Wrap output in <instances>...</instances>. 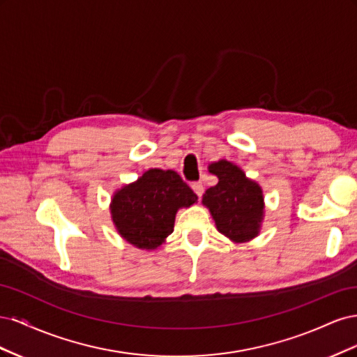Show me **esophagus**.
Masks as SVG:
<instances>
[{
    "label": "esophagus",
    "instance_id": "obj_1",
    "mask_svg": "<svg viewBox=\"0 0 357 357\" xmlns=\"http://www.w3.org/2000/svg\"><path fill=\"white\" fill-rule=\"evenodd\" d=\"M192 189H193V192H195L197 195L201 198V195L204 193V186H202V183H201V181L192 183Z\"/></svg>",
    "mask_w": 357,
    "mask_h": 357
}]
</instances>
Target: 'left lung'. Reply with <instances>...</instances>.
<instances>
[{
    "label": "left lung",
    "mask_w": 357,
    "mask_h": 357,
    "mask_svg": "<svg viewBox=\"0 0 357 357\" xmlns=\"http://www.w3.org/2000/svg\"><path fill=\"white\" fill-rule=\"evenodd\" d=\"M208 171L218 176L219 183L204 193L202 204L208 208L215 228L232 243L252 241L261 232L265 218L261 185L226 159L211 162Z\"/></svg>",
    "instance_id": "1"
}]
</instances>
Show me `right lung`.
Masks as SVG:
<instances>
[{
    "mask_svg": "<svg viewBox=\"0 0 357 357\" xmlns=\"http://www.w3.org/2000/svg\"><path fill=\"white\" fill-rule=\"evenodd\" d=\"M197 201L198 197L176 171L150 168L113 193L110 214L125 241L150 252L174 231L177 211Z\"/></svg>",
    "mask_w": 357,
    "mask_h": 357,
    "instance_id": "right-lung-1",
    "label": "right lung"
}]
</instances>
